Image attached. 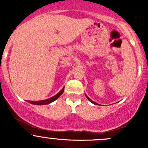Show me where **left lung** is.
Segmentation results:
<instances>
[{"mask_svg":"<svg viewBox=\"0 0 148 148\" xmlns=\"http://www.w3.org/2000/svg\"><path fill=\"white\" fill-rule=\"evenodd\" d=\"M85 96H86V98H87V99H88V100H89V101H90V102H92V104H97V103H96V102H94V101H92V99H90V98H89V97H88V96H87V95H86V94H85Z\"/></svg>","mask_w":148,"mask_h":148,"instance_id":"1","label":"left lung"}]
</instances>
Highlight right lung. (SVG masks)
Masks as SVG:
<instances>
[{
    "label": "right lung",
    "mask_w": 148,
    "mask_h": 148,
    "mask_svg": "<svg viewBox=\"0 0 148 148\" xmlns=\"http://www.w3.org/2000/svg\"><path fill=\"white\" fill-rule=\"evenodd\" d=\"M64 91V87L60 91L58 94H56V95H54L53 97H51V98H49L47 99H44V100H40V101H29V103L32 104H36V105H44V104H50V103L54 102L56 99H57L61 95L63 94Z\"/></svg>",
    "instance_id": "add662e5"
}]
</instances>
